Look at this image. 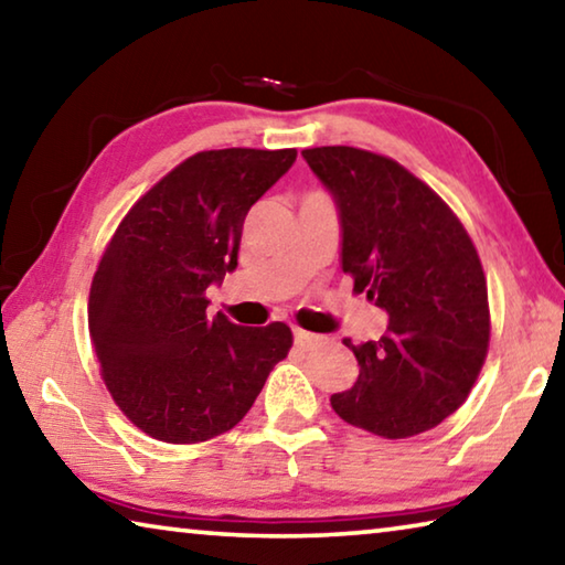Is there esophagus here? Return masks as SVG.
Returning a JSON list of instances; mask_svg holds the SVG:
<instances>
[{
	"label": "esophagus",
	"instance_id": "1",
	"mask_svg": "<svg viewBox=\"0 0 565 565\" xmlns=\"http://www.w3.org/2000/svg\"><path fill=\"white\" fill-rule=\"evenodd\" d=\"M321 341V337H317V333H309V331H303V329H294V343L299 349H309V347H313V343H319Z\"/></svg>",
	"mask_w": 565,
	"mask_h": 565
}]
</instances>
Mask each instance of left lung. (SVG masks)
<instances>
[{
	"label": "left lung",
	"instance_id": "8db88e82",
	"mask_svg": "<svg viewBox=\"0 0 565 565\" xmlns=\"http://www.w3.org/2000/svg\"><path fill=\"white\" fill-rule=\"evenodd\" d=\"M333 196L341 269L388 313L379 341L353 347L359 379L331 396L347 424L408 438L463 404L489 351V291L471 236L444 199L398 161L353 147L303 149Z\"/></svg>",
	"mask_w": 565,
	"mask_h": 565
}]
</instances>
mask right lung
I'll return each instance as SVG.
<instances>
[{
  "mask_svg": "<svg viewBox=\"0 0 565 565\" xmlns=\"http://www.w3.org/2000/svg\"><path fill=\"white\" fill-rule=\"evenodd\" d=\"M296 149L199 151L151 186L104 252L89 337L104 384L134 426L167 444L234 428L291 349V329L206 317V289L236 269L244 218Z\"/></svg>",
  "mask_w": 565,
  "mask_h": 565,
  "instance_id": "1",
  "label": "right lung"
}]
</instances>
